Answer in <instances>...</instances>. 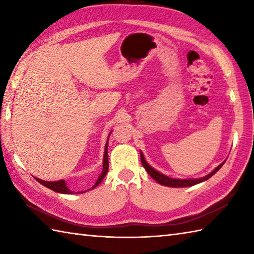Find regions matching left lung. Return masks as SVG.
<instances>
[{"label":"left lung","instance_id":"obj_1","mask_svg":"<svg viewBox=\"0 0 254 254\" xmlns=\"http://www.w3.org/2000/svg\"><path fill=\"white\" fill-rule=\"evenodd\" d=\"M141 161H142V165L145 168V170L148 172V175L152 177L155 181H157L159 185L170 187V188H186V187L195 186V185H197V183H201L203 181L208 180L210 177L216 174V172L220 168H222V166L225 164L226 160L224 161V163L220 164L219 166H217L216 168H215L212 172H209L208 175L204 176L202 178H196V179H178V178H170L168 176L161 174V172L154 169L153 167L150 166L146 160H145V157H144V155H143L142 152H141Z\"/></svg>","mask_w":254,"mask_h":254}]
</instances>
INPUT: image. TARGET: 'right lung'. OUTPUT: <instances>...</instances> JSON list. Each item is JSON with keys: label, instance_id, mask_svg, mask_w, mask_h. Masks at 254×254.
Here are the masks:
<instances>
[{"label": "right lung", "instance_id": "right-lung-1", "mask_svg": "<svg viewBox=\"0 0 254 254\" xmlns=\"http://www.w3.org/2000/svg\"><path fill=\"white\" fill-rule=\"evenodd\" d=\"M111 133V132H110ZM110 135V134H109ZM108 138H109V136H108ZM108 141L109 139H107V143L105 145V153H104V160H102V171L101 174L99 175L98 179H97V181L95 182V185L91 187V189H88V190H93V189H95L97 186L100 185V182L104 180V178L106 177L107 172H108V169H109V161H108ZM35 179L41 183L42 186L47 187L48 189H51L52 191L55 192H58V193H62V194H73L74 192L69 190V189L67 188L66 186V182L65 180H58V181H45V180H41L39 179V178H35ZM87 190V191H88ZM87 191H82L80 193H84V192H87ZM79 193V192H77Z\"/></svg>", "mask_w": 254, "mask_h": 254}]
</instances>
